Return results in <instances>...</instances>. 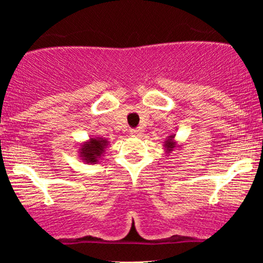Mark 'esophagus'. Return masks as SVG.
I'll return each instance as SVG.
<instances>
[{
	"mask_svg": "<svg viewBox=\"0 0 263 263\" xmlns=\"http://www.w3.org/2000/svg\"><path fill=\"white\" fill-rule=\"evenodd\" d=\"M129 134H131L132 136H135V137H140L141 136V129H138V128H134V129H131V131H129Z\"/></svg>",
	"mask_w": 263,
	"mask_h": 263,
	"instance_id": "1",
	"label": "esophagus"
}]
</instances>
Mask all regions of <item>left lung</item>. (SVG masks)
<instances>
[{"mask_svg":"<svg viewBox=\"0 0 263 263\" xmlns=\"http://www.w3.org/2000/svg\"><path fill=\"white\" fill-rule=\"evenodd\" d=\"M180 147L182 146H180V144L176 141V134L170 135L167 138H165L164 142H163V148H164L165 153H168V155L172 152H174L176 149L180 148Z\"/></svg>","mask_w":263,"mask_h":263,"instance_id":"1","label":"left lung"}]
</instances>
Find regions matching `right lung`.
<instances>
[{"label":"right lung","mask_w":263,"mask_h":263,"mask_svg":"<svg viewBox=\"0 0 263 263\" xmlns=\"http://www.w3.org/2000/svg\"><path fill=\"white\" fill-rule=\"evenodd\" d=\"M110 146V142L101 136H90V138L83 143L79 144V157L81 161L90 164H96L106 153V149Z\"/></svg>","instance_id":"1"}]
</instances>
